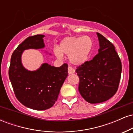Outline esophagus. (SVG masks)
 Listing matches in <instances>:
<instances>
[{
  "label": "esophagus",
  "mask_w": 133,
  "mask_h": 133,
  "mask_svg": "<svg viewBox=\"0 0 133 133\" xmlns=\"http://www.w3.org/2000/svg\"><path fill=\"white\" fill-rule=\"evenodd\" d=\"M75 72V69L74 68H72L71 66H69L68 67V73L69 74H74Z\"/></svg>",
  "instance_id": "esophagus-1"
}]
</instances>
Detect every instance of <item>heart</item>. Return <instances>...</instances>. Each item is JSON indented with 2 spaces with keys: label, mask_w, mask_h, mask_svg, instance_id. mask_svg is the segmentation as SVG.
<instances>
[{
  "label": "heart",
  "mask_w": 133,
  "mask_h": 133,
  "mask_svg": "<svg viewBox=\"0 0 133 133\" xmlns=\"http://www.w3.org/2000/svg\"><path fill=\"white\" fill-rule=\"evenodd\" d=\"M92 46V40L89 36L69 37L61 42L54 53L58 58H61L62 55H68L72 63L81 65L89 58Z\"/></svg>",
  "instance_id": "1"
}]
</instances>
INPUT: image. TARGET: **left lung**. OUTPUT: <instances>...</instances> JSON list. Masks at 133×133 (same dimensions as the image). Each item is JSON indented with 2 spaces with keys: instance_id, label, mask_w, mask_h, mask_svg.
<instances>
[{
  "instance_id": "obj_1",
  "label": "left lung",
  "mask_w": 133,
  "mask_h": 133,
  "mask_svg": "<svg viewBox=\"0 0 133 133\" xmlns=\"http://www.w3.org/2000/svg\"><path fill=\"white\" fill-rule=\"evenodd\" d=\"M100 48L92 60L77 67L79 91L88 103H100L112 97L119 84L122 64L110 41L97 32Z\"/></svg>"
}]
</instances>
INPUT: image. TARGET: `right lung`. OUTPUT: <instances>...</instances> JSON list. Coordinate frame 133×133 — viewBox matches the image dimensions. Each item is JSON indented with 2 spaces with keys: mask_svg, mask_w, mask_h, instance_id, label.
Listing matches in <instances>:
<instances>
[{
  "mask_svg": "<svg viewBox=\"0 0 133 133\" xmlns=\"http://www.w3.org/2000/svg\"><path fill=\"white\" fill-rule=\"evenodd\" d=\"M44 37L41 34L30 36L19 44L12 55L9 69V79L17 99L23 105L35 110H45L54 106L68 75L66 63L59 68L44 63L35 71H29L23 67L22 52L28 49L43 48Z\"/></svg>",
  "mask_w": 133,
  "mask_h": 133,
  "instance_id": "obj_1",
  "label": "right lung"
}]
</instances>
